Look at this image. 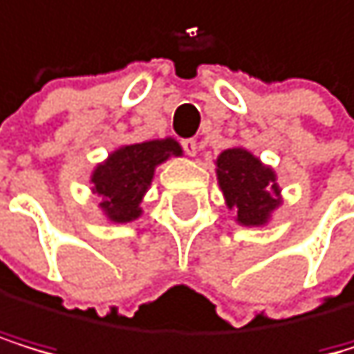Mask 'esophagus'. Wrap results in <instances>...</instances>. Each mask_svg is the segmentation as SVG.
<instances>
[{
	"label": "esophagus",
	"mask_w": 354,
	"mask_h": 354,
	"mask_svg": "<svg viewBox=\"0 0 354 354\" xmlns=\"http://www.w3.org/2000/svg\"><path fill=\"white\" fill-rule=\"evenodd\" d=\"M181 147H184V151H186L190 157L197 155V140H192V138H188V140H181Z\"/></svg>",
	"instance_id": "obj_1"
}]
</instances>
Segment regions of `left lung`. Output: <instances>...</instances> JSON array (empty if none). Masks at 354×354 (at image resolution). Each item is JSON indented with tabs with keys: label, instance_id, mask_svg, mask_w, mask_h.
<instances>
[{
	"label": "left lung",
	"instance_id": "8db88e82",
	"mask_svg": "<svg viewBox=\"0 0 354 354\" xmlns=\"http://www.w3.org/2000/svg\"><path fill=\"white\" fill-rule=\"evenodd\" d=\"M216 179L241 225H267L282 203L274 168L265 166L248 149L234 147L221 153L216 157Z\"/></svg>",
	"mask_w": 354,
	"mask_h": 354
}]
</instances>
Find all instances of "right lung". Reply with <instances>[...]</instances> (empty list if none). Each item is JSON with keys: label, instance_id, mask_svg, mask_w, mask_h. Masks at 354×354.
<instances>
[{"label": "right lung", "instance_id": "right-lung-1", "mask_svg": "<svg viewBox=\"0 0 354 354\" xmlns=\"http://www.w3.org/2000/svg\"><path fill=\"white\" fill-rule=\"evenodd\" d=\"M181 153L179 142L173 138L129 144L113 151L91 173V190L100 197L102 214L113 223L140 218V203L151 186L155 168Z\"/></svg>", "mask_w": 354, "mask_h": 354}]
</instances>
